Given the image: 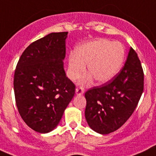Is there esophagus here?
Masks as SVG:
<instances>
[{
  "instance_id": "obj_1",
  "label": "esophagus",
  "mask_w": 156,
  "mask_h": 156,
  "mask_svg": "<svg viewBox=\"0 0 156 156\" xmlns=\"http://www.w3.org/2000/svg\"><path fill=\"white\" fill-rule=\"evenodd\" d=\"M85 90H84V88L83 87H79V88L76 89V94L78 96V95H82L83 94Z\"/></svg>"
}]
</instances>
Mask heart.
I'll return each instance as SVG.
<instances>
[{"instance_id": "b5f03b06", "label": "heart", "mask_w": 156, "mask_h": 156, "mask_svg": "<svg viewBox=\"0 0 156 156\" xmlns=\"http://www.w3.org/2000/svg\"><path fill=\"white\" fill-rule=\"evenodd\" d=\"M125 55V48L119 42L97 40L85 43L69 55L68 76L73 80H77L85 73L87 64L90 74L83 80V83H90L93 77L99 83H105L121 70Z\"/></svg>"}]
</instances>
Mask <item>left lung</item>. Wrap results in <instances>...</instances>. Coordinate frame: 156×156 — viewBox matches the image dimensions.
Instances as JSON below:
<instances>
[{"instance_id": "obj_1", "label": "left lung", "mask_w": 156, "mask_h": 156, "mask_svg": "<svg viewBox=\"0 0 156 156\" xmlns=\"http://www.w3.org/2000/svg\"><path fill=\"white\" fill-rule=\"evenodd\" d=\"M144 88V73L137 53L130 48L125 65L112 80L86 92L85 117L93 131L109 134L133 113Z\"/></svg>"}]
</instances>
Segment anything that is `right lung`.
Instances as JSON below:
<instances>
[{
  "label": "right lung",
  "instance_id": "right-lung-1",
  "mask_svg": "<svg viewBox=\"0 0 156 156\" xmlns=\"http://www.w3.org/2000/svg\"><path fill=\"white\" fill-rule=\"evenodd\" d=\"M68 32L51 33L30 44L14 73L16 104L25 123L40 133L54 129L75 94L63 60Z\"/></svg>",
  "mask_w": 156,
  "mask_h": 156
}]
</instances>
